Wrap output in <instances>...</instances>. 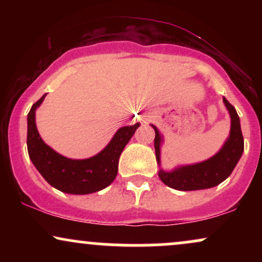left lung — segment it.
<instances>
[{"mask_svg":"<svg viewBox=\"0 0 262 262\" xmlns=\"http://www.w3.org/2000/svg\"><path fill=\"white\" fill-rule=\"evenodd\" d=\"M223 102L230 114V133L224 145L215 155L207 160L192 165L177 166L171 171H165L160 167L159 177L162 182L171 188L179 191H197L218 186L225 179L230 176L237 161L244 151V138H243L240 119L235 108L223 97ZM155 130V154L159 166H161L160 150L162 144V135L155 125L151 124Z\"/></svg>","mask_w":262,"mask_h":262,"instance_id":"obj_1","label":"left lung"}]
</instances>
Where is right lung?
<instances>
[{"mask_svg": "<svg viewBox=\"0 0 262 262\" xmlns=\"http://www.w3.org/2000/svg\"><path fill=\"white\" fill-rule=\"evenodd\" d=\"M44 96L33 104L27 118V148L29 159L45 181L59 191L70 194H89L106 188L116 179L123 149L140 123L119 128L110 143L97 155L89 159H69L44 143L35 124V111Z\"/></svg>", "mask_w": 262, "mask_h": 262, "instance_id": "1", "label": "right lung"}]
</instances>
